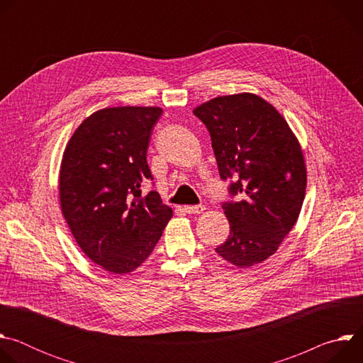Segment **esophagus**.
I'll use <instances>...</instances> for the list:
<instances>
[{
	"instance_id": "obj_1",
	"label": "esophagus",
	"mask_w": 363,
	"mask_h": 363,
	"mask_svg": "<svg viewBox=\"0 0 363 363\" xmlns=\"http://www.w3.org/2000/svg\"><path fill=\"white\" fill-rule=\"evenodd\" d=\"M203 210H205L203 205H185V206H184V211H185L186 214H199V213H202Z\"/></svg>"
}]
</instances>
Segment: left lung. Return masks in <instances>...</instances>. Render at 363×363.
<instances>
[{
  "mask_svg": "<svg viewBox=\"0 0 363 363\" xmlns=\"http://www.w3.org/2000/svg\"><path fill=\"white\" fill-rule=\"evenodd\" d=\"M194 115L210 132L221 179H234L230 194H242L223 203L230 235L216 251L240 269L255 266L298 218L307 182L300 143L276 108L252 93L211 99Z\"/></svg>",
  "mask_w": 363,
  "mask_h": 363,
  "instance_id": "left-lung-1",
  "label": "left lung"
}]
</instances>
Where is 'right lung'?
Wrapping results in <instances>:
<instances>
[{"mask_svg": "<svg viewBox=\"0 0 363 363\" xmlns=\"http://www.w3.org/2000/svg\"><path fill=\"white\" fill-rule=\"evenodd\" d=\"M161 108H106L86 118L62 160V213L82 251L115 274L138 269L153 251L172 210L157 191L146 162L152 128Z\"/></svg>", "mask_w": 363, "mask_h": 363, "instance_id": "obj_1", "label": "right lung"}]
</instances>
